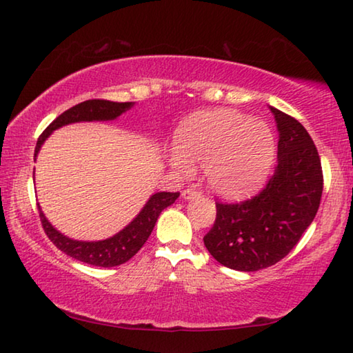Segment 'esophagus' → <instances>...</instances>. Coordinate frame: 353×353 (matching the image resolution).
Instances as JSON below:
<instances>
[{
	"label": "esophagus",
	"mask_w": 353,
	"mask_h": 353,
	"mask_svg": "<svg viewBox=\"0 0 353 353\" xmlns=\"http://www.w3.org/2000/svg\"><path fill=\"white\" fill-rule=\"evenodd\" d=\"M199 196H201V192H199L196 189H186L183 192L184 200H194V199H199Z\"/></svg>",
	"instance_id": "esophagus-1"
}]
</instances>
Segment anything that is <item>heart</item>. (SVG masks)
<instances>
[{
  "instance_id": "obj_1",
  "label": "heart",
  "mask_w": 353,
  "mask_h": 353,
  "mask_svg": "<svg viewBox=\"0 0 353 353\" xmlns=\"http://www.w3.org/2000/svg\"><path fill=\"white\" fill-rule=\"evenodd\" d=\"M276 136L262 119L236 110L196 111L178 128L170 164L183 175L205 167L208 188L215 195L239 200L262 186L273 169Z\"/></svg>"
}]
</instances>
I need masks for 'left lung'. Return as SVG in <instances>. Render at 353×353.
Here are the masks:
<instances>
[{
    "mask_svg": "<svg viewBox=\"0 0 353 353\" xmlns=\"http://www.w3.org/2000/svg\"><path fill=\"white\" fill-rule=\"evenodd\" d=\"M270 110L279 132L274 175L254 199L217 203V219L203 239L215 261L237 271L282 261L312 225L323 195V169L310 134L294 117Z\"/></svg>",
    "mask_w": 353,
    "mask_h": 353,
    "instance_id": "obj_1",
    "label": "left lung"
}]
</instances>
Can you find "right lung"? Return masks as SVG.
Listing matches in <instances>:
<instances>
[{"instance_id": "right-lung-1", "label": "right lung", "mask_w": 353, "mask_h": 353, "mask_svg": "<svg viewBox=\"0 0 353 353\" xmlns=\"http://www.w3.org/2000/svg\"><path fill=\"white\" fill-rule=\"evenodd\" d=\"M134 102H111L102 101V99H91V101L74 105L72 108L66 110L57 119L49 123L48 128L41 133L39 141H37L34 159H37V154H39L41 145L45 144L49 134H52L54 130L76 122L114 121L122 113H125V111L132 108ZM178 196H180V192L153 194L144 205V208L141 209V212L123 230L114 234L113 237L97 240V242H83V240H74L63 236V234L59 232L49 223L40 206L39 211L43 230H45L49 240L60 251H63L65 254L72 259H77L80 262L94 265V267L110 268L125 263L142 248V245L150 237L159 214L167 206L173 205Z\"/></svg>"}]
</instances>
